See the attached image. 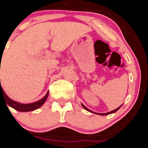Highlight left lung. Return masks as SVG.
Masks as SVG:
<instances>
[{
    "mask_svg": "<svg viewBox=\"0 0 148 148\" xmlns=\"http://www.w3.org/2000/svg\"><path fill=\"white\" fill-rule=\"evenodd\" d=\"M82 107H84V109H85V110H86L87 111H88V112H93V113H96V112H93V111H91V110H90L89 109H88V108H87L86 107H85V106H84L83 104H82ZM121 106H122V105H121ZM121 107H118V108L115 109V110H113V111L109 112H107V113H96V114H100V115H107V114H112V113H114V112H117V111H118V110H119L120 108H121Z\"/></svg>",
    "mask_w": 148,
    "mask_h": 148,
    "instance_id": "8db88e82",
    "label": "left lung"
}]
</instances>
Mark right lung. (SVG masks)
<instances>
[{"instance_id":"add662e5","label":"right lung","mask_w":148,"mask_h":148,"mask_svg":"<svg viewBox=\"0 0 148 148\" xmlns=\"http://www.w3.org/2000/svg\"><path fill=\"white\" fill-rule=\"evenodd\" d=\"M48 95H49V91H48L47 94L45 95V96L43 99H41V100L38 101L36 102H34V103H28V104H23V103H18V102L14 101L12 100L11 99H9L6 94L4 93L3 90L1 88V85H0V96H2L3 97L4 100L5 101L7 105L10 106L11 107L14 108V110H17V111L20 112H29V111H33V110H35L36 109L39 108L40 107L43 105V103H45V101L47 100L48 97Z\"/></svg>"}]
</instances>
